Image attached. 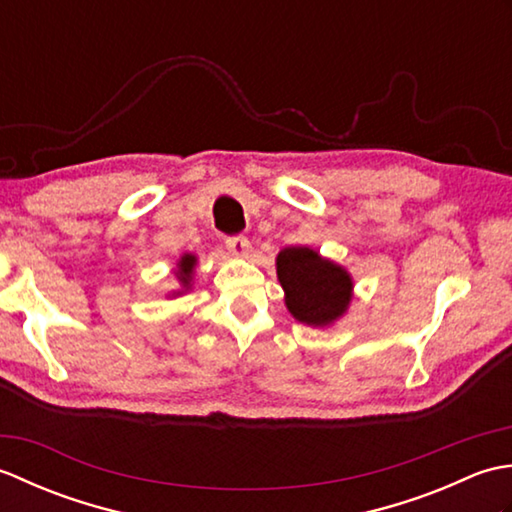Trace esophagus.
<instances>
[{"label":"esophagus","instance_id":"obj_1","mask_svg":"<svg viewBox=\"0 0 512 512\" xmlns=\"http://www.w3.org/2000/svg\"><path fill=\"white\" fill-rule=\"evenodd\" d=\"M226 248H228V253H231L233 257H239V259H244L250 253H253V246H250V242H248L246 237L226 239Z\"/></svg>","mask_w":512,"mask_h":512}]
</instances>
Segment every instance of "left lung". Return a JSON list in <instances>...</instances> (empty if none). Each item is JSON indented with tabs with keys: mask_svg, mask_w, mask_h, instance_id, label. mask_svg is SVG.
Masks as SVG:
<instances>
[{
	"mask_svg": "<svg viewBox=\"0 0 512 512\" xmlns=\"http://www.w3.org/2000/svg\"><path fill=\"white\" fill-rule=\"evenodd\" d=\"M288 312L310 328H330L354 299V279L345 266L310 246H288L275 259Z\"/></svg>",
	"mask_w": 512,
	"mask_h": 512,
	"instance_id": "8db88e82",
	"label": "left lung"
}]
</instances>
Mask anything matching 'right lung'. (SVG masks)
Here are the masks:
<instances>
[{"mask_svg":"<svg viewBox=\"0 0 512 512\" xmlns=\"http://www.w3.org/2000/svg\"><path fill=\"white\" fill-rule=\"evenodd\" d=\"M195 266H198V255L193 253H182L180 259L173 266V275H176L180 288L178 290H171L169 292V299H176L182 297L184 292H189L193 288V273H195Z\"/></svg>","mask_w":512,"mask_h":512,"instance_id":"obj_1","label":"right lung"}]
</instances>
